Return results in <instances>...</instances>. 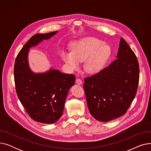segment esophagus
I'll use <instances>...</instances> for the list:
<instances>
[{
    "label": "esophagus",
    "mask_w": 151,
    "mask_h": 151,
    "mask_svg": "<svg viewBox=\"0 0 151 151\" xmlns=\"http://www.w3.org/2000/svg\"><path fill=\"white\" fill-rule=\"evenodd\" d=\"M76 83L77 84H78V85H81V84H82L83 82H82V81L80 80V79L77 78L76 80Z\"/></svg>",
    "instance_id": "obj_1"
}]
</instances>
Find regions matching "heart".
<instances>
[{"instance_id":"heart-1","label":"heart","mask_w":151,"mask_h":151,"mask_svg":"<svg viewBox=\"0 0 151 151\" xmlns=\"http://www.w3.org/2000/svg\"><path fill=\"white\" fill-rule=\"evenodd\" d=\"M110 47L99 39L85 38L74 42L71 50H63L61 57L71 71L80 68V62H84L87 73H96L105 65L111 55Z\"/></svg>"}]
</instances>
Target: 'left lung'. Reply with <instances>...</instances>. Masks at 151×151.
I'll return each instance as SVG.
<instances>
[{
	"instance_id": "obj_1",
	"label": "left lung",
	"mask_w": 151,
	"mask_h": 151,
	"mask_svg": "<svg viewBox=\"0 0 151 151\" xmlns=\"http://www.w3.org/2000/svg\"><path fill=\"white\" fill-rule=\"evenodd\" d=\"M139 68L137 56L121 38L116 59L99 73L84 79L90 113L100 122L123 116L136 96Z\"/></svg>"
}]
</instances>
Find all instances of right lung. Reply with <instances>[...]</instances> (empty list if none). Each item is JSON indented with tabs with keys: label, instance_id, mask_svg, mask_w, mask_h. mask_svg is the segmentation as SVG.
<instances>
[{
	"label": "right lung",
	"instance_id": "1",
	"mask_svg": "<svg viewBox=\"0 0 151 151\" xmlns=\"http://www.w3.org/2000/svg\"><path fill=\"white\" fill-rule=\"evenodd\" d=\"M58 32L34 35L19 51L14 63V77L18 97L29 116L43 124H53L60 118L75 77L52 67L45 72L35 73L30 68L28 54L31 47Z\"/></svg>",
	"mask_w": 151,
	"mask_h": 151
}]
</instances>
